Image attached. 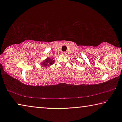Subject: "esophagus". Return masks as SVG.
<instances>
[{
	"mask_svg": "<svg viewBox=\"0 0 122 122\" xmlns=\"http://www.w3.org/2000/svg\"><path fill=\"white\" fill-rule=\"evenodd\" d=\"M66 52L65 51H62V54H66Z\"/></svg>",
	"mask_w": 122,
	"mask_h": 122,
	"instance_id": "34e87169",
	"label": "esophagus"
}]
</instances>
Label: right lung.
Returning <instances> with one entry per match:
<instances>
[{"label": "right lung", "mask_w": 122, "mask_h": 122, "mask_svg": "<svg viewBox=\"0 0 122 122\" xmlns=\"http://www.w3.org/2000/svg\"><path fill=\"white\" fill-rule=\"evenodd\" d=\"M54 63V60L52 59L51 58L49 57L48 59L45 60V61H44V62H43L41 63V65H43L44 67H46L47 66H51V65H52Z\"/></svg>", "instance_id": "1"}]
</instances>
